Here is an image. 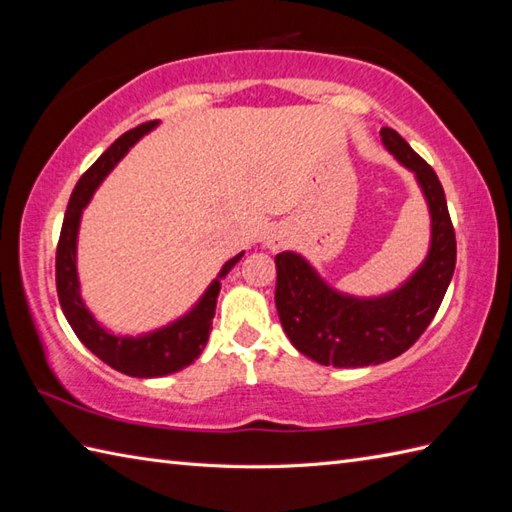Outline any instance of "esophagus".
<instances>
[{
  "instance_id": "obj_1",
  "label": "esophagus",
  "mask_w": 512,
  "mask_h": 512,
  "mask_svg": "<svg viewBox=\"0 0 512 512\" xmlns=\"http://www.w3.org/2000/svg\"><path fill=\"white\" fill-rule=\"evenodd\" d=\"M286 244V237L281 235V233H270V237H268V248H281Z\"/></svg>"
}]
</instances>
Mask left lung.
I'll use <instances>...</instances> for the list:
<instances>
[{"label": "left lung", "instance_id": "8db88e82", "mask_svg": "<svg viewBox=\"0 0 512 512\" xmlns=\"http://www.w3.org/2000/svg\"><path fill=\"white\" fill-rule=\"evenodd\" d=\"M380 136L420 184L431 215V246L416 273L380 297L334 290L292 250L275 257L279 321L290 343L321 365L365 367L407 352L436 317L455 270V231L436 171L394 129L383 127Z\"/></svg>", "mask_w": 512, "mask_h": 512}]
</instances>
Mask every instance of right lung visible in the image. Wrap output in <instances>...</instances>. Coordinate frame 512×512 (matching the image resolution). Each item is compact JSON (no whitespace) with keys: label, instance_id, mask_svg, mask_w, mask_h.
I'll return each mask as SVG.
<instances>
[{"label":"right lung","instance_id":"add662e5","mask_svg":"<svg viewBox=\"0 0 512 512\" xmlns=\"http://www.w3.org/2000/svg\"><path fill=\"white\" fill-rule=\"evenodd\" d=\"M154 127H158V121H149L138 125L136 129H129L83 173L70 195L57 246V292L61 310L70 328L79 336V341L92 354L99 356L103 363L114 367L116 372L134 378H158L180 372L182 367L191 365L202 354L206 341H209L211 323L215 317V303L222 286L220 281L244 257L242 250L239 255L228 259L217 277L211 281V286L204 290L200 301L184 317L171 321L165 328L140 336H118L105 330L94 319V314L88 310L81 297L79 273H76V237H79L81 215L107 173L118 165V160L127 154L129 147L136 145V140L143 138Z\"/></svg>","mask_w":512,"mask_h":512}]
</instances>
